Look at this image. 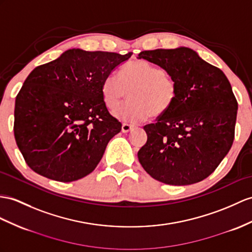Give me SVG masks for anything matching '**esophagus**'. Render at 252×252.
I'll return each instance as SVG.
<instances>
[{"label": "esophagus", "mask_w": 252, "mask_h": 252, "mask_svg": "<svg viewBox=\"0 0 252 252\" xmlns=\"http://www.w3.org/2000/svg\"><path fill=\"white\" fill-rule=\"evenodd\" d=\"M132 128H133L132 125H129V124H127V123H124V124L122 125V131L123 132H128V131H130Z\"/></svg>", "instance_id": "esophagus-1"}]
</instances>
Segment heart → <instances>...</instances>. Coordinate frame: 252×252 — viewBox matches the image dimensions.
Returning <instances> with one entry per match:
<instances>
[{
	"instance_id": "heart-1",
	"label": "heart",
	"mask_w": 252,
	"mask_h": 252,
	"mask_svg": "<svg viewBox=\"0 0 252 252\" xmlns=\"http://www.w3.org/2000/svg\"><path fill=\"white\" fill-rule=\"evenodd\" d=\"M129 100L115 109L116 118L128 123L143 122L150 116H160L173 106L177 85L164 71L146 61H133L122 67L120 76L110 73L101 82V97L107 108L113 110L124 99Z\"/></svg>"
}]
</instances>
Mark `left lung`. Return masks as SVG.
<instances>
[{
	"label": "left lung",
	"instance_id": "left-lung-1",
	"mask_svg": "<svg viewBox=\"0 0 252 252\" xmlns=\"http://www.w3.org/2000/svg\"><path fill=\"white\" fill-rule=\"evenodd\" d=\"M138 59L161 67L177 85L173 106L143 127L147 141L138 152L141 165L168 185L203 181L234 140L237 101L228 78L187 47L142 51Z\"/></svg>",
	"mask_w": 252,
	"mask_h": 252
}]
</instances>
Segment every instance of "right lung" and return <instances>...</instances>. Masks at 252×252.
I'll return each mask as SVG.
<instances>
[{
  "instance_id": "1",
  "label": "right lung",
  "mask_w": 252,
  "mask_h": 252,
  "mask_svg": "<svg viewBox=\"0 0 252 252\" xmlns=\"http://www.w3.org/2000/svg\"><path fill=\"white\" fill-rule=\"evenodd\" d=\"M131 54L73 48L30 73L16 97L14 132L34 172L63 183L93 172L122 129L101 82Z\"/></svg>"
}]
</instances>
